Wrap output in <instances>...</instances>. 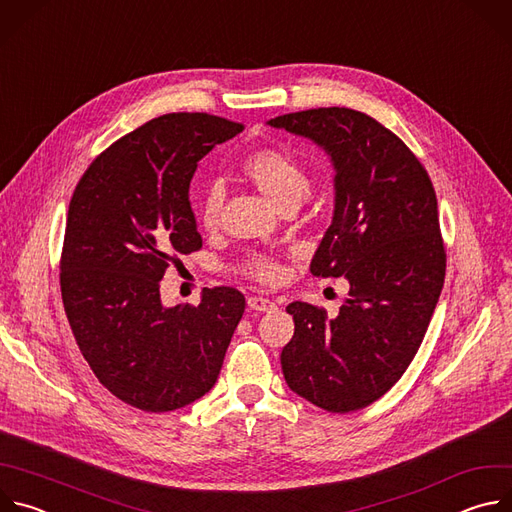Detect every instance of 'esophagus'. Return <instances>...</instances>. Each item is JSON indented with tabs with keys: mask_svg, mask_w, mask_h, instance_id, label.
Instances as JSON below:
<instances>
[{
	"mask_svg": "<svg viewBox=\"0 0 512 512\" xmlns=\"http://www.w3.org/2000/svg\"><path fill=\"white\" fill-rule=\"evenodd\" d=\"M247 304H249L251 310H257V312H271V310L277 308L273 300L263 298V296H251V298L247 300Z\"/></svg>",
	"mask_w": 512,
	"mask_h": 512,
	"instance_id": "1",
	"label": "esophagus"
}]
</instances>
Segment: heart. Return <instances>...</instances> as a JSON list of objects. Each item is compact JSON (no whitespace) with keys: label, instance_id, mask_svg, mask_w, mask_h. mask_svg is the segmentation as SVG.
I'll return each instance as SVG.
<instances>
[{"label":"heart","instance_id":"1","mask_svg":"<svg viewBox=\"0 0 512 512\" xmlns=\"http://www.w3.org/2000/svg\"><path fill=\"white\" fill-rule=\"evenodd\" d=\"M239 174L249 182L269 204L277 210H294L310 192V176L302 164L281 150L265 148L249 154L241 166ZM225 204V190L221 184H210L202 194L198 206V218L204 231H216L221 225V212ZM245 271L261 281L273 283L281 275V267L269 257H251Z\"/></svg>","mask_w":512,"mask_h":512}]
</instances>
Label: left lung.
<instances>
[{"mask_svg":"<svg viewBox=\"0 0 512 512\" xmlns=\"http://www.w3.org/2000/svg\"><path fill=\"white\" fill-rule=\"evenodd\" d=\"M267 125L306 137L334 168V212L310 271L344 277L334 318L294 302V336L281 350L287 387L332 413L383 397L411 364L446 277L431 180L377 119L346 107L287 113Z\"/></svg>","mask_w":512,"mask_h":512,"instance_id":"obj_1","label":"left lung"}]
</instances>
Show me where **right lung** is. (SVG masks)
I'll use <instances>...</instances> for the list:
<instances>
[{"instance_id": "1", "label": "right lung", "mask_w": 512, "mask_h": 512, "mask_svg": "<svg viewBox=\"0 0 512 512\" xmlns=\"http://www.w3.org/2000/svg\"><path fill=\"white\" fill-rule=\"evenodd\" d=\"M243 125L170 113L117 139L72 194L60 259L68 324L95 377L150 413L206 395L245 312L233 287L204 289L198 306L166 308L160 281L176 255L202 247L190 206L198 162Z\"/></svg>"}]
</instances>
